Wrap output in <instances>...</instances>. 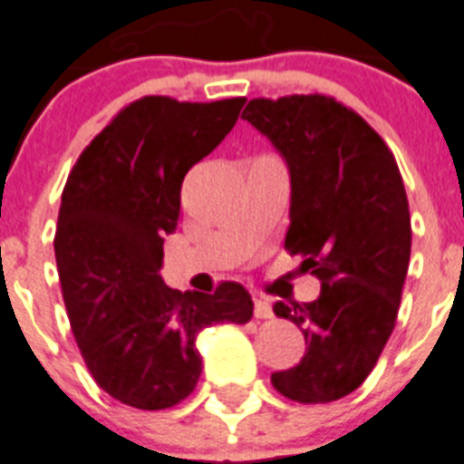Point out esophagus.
<instances>
[{
	"mask_svg": "<svg viewBox=\"0 0 464 464\" xmlns=\"http://www.w3.org/2000/svg\"><path fill=\"white\" fill-rule=\"evenodd\" d=\"M254 315L258 320H270L273 317V304L266 298H254Z\"/></svg>",
	"mask_w": 464,
	"mask_h": 464,
	"instance_id": "34e87169",
	"label": "esophagus"
}]
</instances>
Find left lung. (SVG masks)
<instances>
[{
  "instance_id": "left-lung-1",
  "label": "left lung",
  "mask_w": 464,
  "mask_h": 464,
  "mask_svg": "<svg viewBox=\"0 0 464 464\" xmlns=\"http://www.w3.org/2000/svg\"><path fill=\"white\" fill-rule=\"evenodd\" d=\"M241 118L285 159V246L323 282L310 304H275L304 332L305 353L273 386L298 403L339 401L372 372L396 324L412 241L403 178L384 140L332 97L251 99Z\"/></svg>"
}]
</instances>
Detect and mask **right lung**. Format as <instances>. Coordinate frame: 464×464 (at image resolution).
Instances as JSON below:
<instances>
[{
  "label": "right lung",
  "instance_id": "right-lung-1",
  "mask_svg": "<svg viewBox=\"0 0 464 464\" xmlns=\"http://www.w3.org/2000/svg\"><path fill=\"white\" fill-rule=\"evenodd\" d=\"M244 102L130 103L90 141L63 187L53 251L72 334L94 382L140 411L172 408L194 392L201 329L254 317L237 282L179 294L160 277L182 179L235 128Z\"/></svg>",
  "mask_w": 464,
  "mask_h": 464
}]
</instances>
